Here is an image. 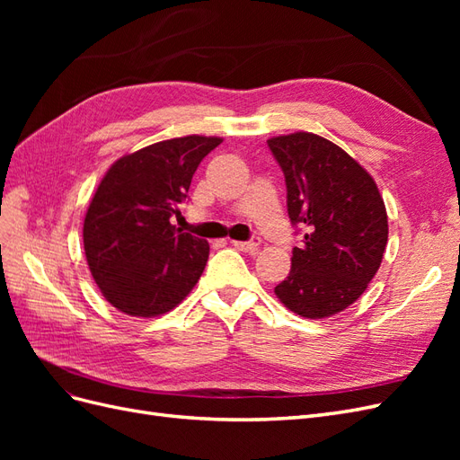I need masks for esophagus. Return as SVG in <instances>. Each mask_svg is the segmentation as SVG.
<instances>
[{
  "label": "esophagus",
  "mask_w": 460,
  "mask_h": 460,
  "mask_svg": "<svg viewBox=\"0 0 460 460\" xmlns=\"http://www.w3.org/2000/svg\"><path fill=\"white\" fill-rule=\"evenodd\" d=\"M232 245L235 249H240V252H245V253H255L259 245H261V238H253L249 242H232Z\"/></svg>",
  "instance_id": "esophagus-1"
}]
</instances>
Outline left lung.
I'll return each instance as SVG.
<instances>
[{"mask_svg": "<svg viewBox=\"0 0 460 460\" xmlns=\"http://www.w3.org/2000/svg\"><path fill=\"white\" fill-rule=\"evenodd\" d=\"M267 144L286 178L291 225L303 228L291 270L274 294L299 316H332L363 296L380 269L384 199L363 166L326 137L296 132Z\"/></svg>", "mask_w": 460, "mask_h": 460, "instance_id": "8db88e82", "label": "left lung"}]
</instances>
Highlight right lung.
Instances as JSON below:
<instances>
[{
    "instance_id": "obj_1",
    "label": "right lung",
    "mask_w": 460,
    "mask_h": 460,
    "mask_svg": "<svg viewBox=\"0 0 460 460\" xmlns=\"http://www.w3.org/2000/svg\"><path fill=\"white\" fill-rule=\"evenodd\" d=\"M222 137L184 136L113 163L84 218V252L103 297L130 316L174 309L198 284L207 240L172 226L191 176Z\"/></svg>"
}]
</instances>
